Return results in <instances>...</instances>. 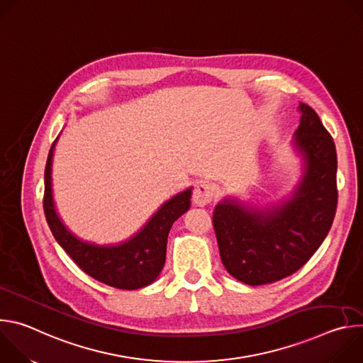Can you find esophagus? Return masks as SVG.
I'll list each match as a JSON object with an SVG mask.
<instances>
[{"label":"esophagus","mask_w":363,"mask_h":363,"mask_svg":"<svg viewBox=\"0 0 363 363\" xmlns=\"http://www.w3.org/2000/svg\"><path fill=\"white\" fill-rule=\"evenodd\" d=\"M217 189L213 184L210 182H201L195 186L194 194H192V201L198 206H203L206 203H210L216 195Z\"/></svg>","instance_id":"esophagus-1"}]
</instances>
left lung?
<instances>
[{"label":"left lung","instance_id":"8db88e82","mask_svg":"<svg viewBox=\"0 0 363 363\" xmlns=\"http://www.w3.org/2000/svg\"><path fill=\"white\" fill-rule=\"evenodd\" d=\"M293 145L304 172L291 196L270 208L225 198L213 213L221 262L237 280L260 286L303 267L326 238L337 206V157L318 113L300 103Z\"/></svg>","mask_w":363,"mask_h":363}]
</instances>
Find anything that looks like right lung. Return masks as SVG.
Here are the masks:
<instances>
[{
  "label": "right lung",
  "instance_id": "add662e5",
  "mask_svg": "<svg viewBox=\"0 0 363 363\" xmlns=\"http://www.w3.org/2000/svg\"><path fill=\"white\" fill-rule=\"evenodd\" d=\"M59 139V136H57ZM57 139L48 152L44 171L43 208L56 241L90 277L122 290H136L157 280L165 264L168 234L172 224L189 210L191 191L177 194L129 240L116 245H97L72 234L59 218L51 191V164Z\"/></svg>",
  "mask_w": 363,
  "mask_h": 363
}]
</instances>
